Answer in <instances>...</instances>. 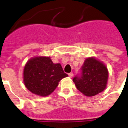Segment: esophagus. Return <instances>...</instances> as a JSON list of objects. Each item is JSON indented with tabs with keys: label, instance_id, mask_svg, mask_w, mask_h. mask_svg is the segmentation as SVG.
<instances>
[{
	"label": "esophagus",
	"instance_id": "esophagus-1",
	"mask_svg": "<svg viewBox=\"0 0 128 128\" xmlns=\"http://www.w3.org/2000/svg\"><path fill=\"white\" fill-rule=\"evenodd\" d=\"M68 76H69L70 78H72L73 77V73H69L68 74Z\"/></svg>",
	"mask_w": 128,
	"mask_h": 128
}]
</instances>
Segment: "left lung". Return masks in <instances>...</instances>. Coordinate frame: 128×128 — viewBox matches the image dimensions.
Instances as JSON below:
<instances>
[{
    "label": "left lung",
    "instance_id": "obj_1",
    "mask_svg": "<svg viewBox=\"0 0 128 128\" xmlns=\"http://www.w3.org/2000/svg\"><path fill=\"white\" fill-rule=\"evenodd\" d=\"M80 76L74 78L77 89L88 96H93L106 88L108 72L106 66L94 57L86 59L82 66Z\"/></svg>",
    "mask_w": 128,
    "mask_h": 128
}]
</instances>
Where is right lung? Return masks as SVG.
Instances as JSON below:
<instances>
[{
	"instance_id": "1",
	"label": "right lung",
	"mask_w": 128,
	"mask_h": 128,
	"mask_svg": "<svg viewBox=\"0 0 128 128\" xmlns=\"http://www.w3.org/2000/svg\"><path fill=\"white\" fill-rule=\"evenodd\" d=\"M68 76L60 64H54L50 57L35 56L28 61L24 69V82L32 93L41 96L51 94L62 78Z\"/></svg>"
}]
</instances>
